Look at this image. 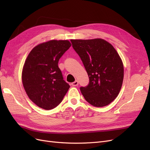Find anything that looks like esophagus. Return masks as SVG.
Returning a JSON list of instances; mask_svg holds the SVG:
<instances>
[{
    "instance_id": "1",
    "label": "esophagus",
    "mask_w": 150,
    "mask_h": 150,
    "mask_svg": "<svg viewBox=\"0 0 150 150\" xmlns=\"http://www.w3.org/2000/svg\"><path fill=\"white\" fill-rule=\"evenodd\" d=\"M78 84H79L78 81H75L74 82H73V83H71V85H72V86H77L78 85Z\"/></svg>"
}]
</instances>
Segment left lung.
Returning a JSON list of instances; mask_svg holds the SVG:
<instances>
[{
    "mask_svg": "<svg viewBox=\"0 0 150 150\" xmlns=\"http://www.w3.org/2000/svg\"><path fill=\"white\" fill-rule=\"evenodd\" d=\"M71 42L89 79L87 86L80 88L81 93L95 107L108 105L117 96L123 81L124 67L118 53L102 39H71Z\"/></svg>",
    "mask_w": 150,
    "mask_h": 150,
    "instance_id": "left-lung-1",
    "label": "left lung"
}]
</instances>
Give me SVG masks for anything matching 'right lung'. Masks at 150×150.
<instances>
[{
    "label": "right lung",
    "instance_id": "1",
    "mask_svg": "<svg viewBox=\"0 0 150 150\" xmlns=\"http://www.w3.org/2000/svg\"><path fill=\"white\" fill-rule=\"evenodd\" d=\"M71 46L67 40H52L38 45L29 54L22 79L30 100L46 110L56 108L70 88L63 79L58 62Z\"/></svg>",
    "mask_w": 150,
    "mask_h": 150
}]
</instances>
